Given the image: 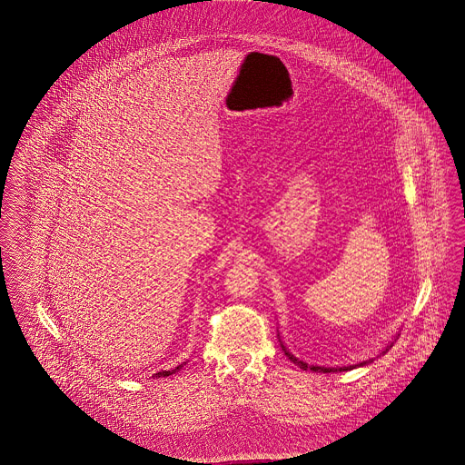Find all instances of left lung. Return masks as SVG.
Listing matches in <instances>:
<instances>
[{
	"label": "left lung",
	"mask_w": 465,
	"mask_h": 465,
	"mask_svg": "<svg viewBox=\"0 0 465 465\" xmlns=\"http://www.w3.org/2000/svg\"><path fill=\"white\" fill-rule=\"evenodd\" d=\"M284 347V345H282ZM391 347H392V343H391ZM391 347H387L385 351H383V354L391 349ZM286 351V349H284ZM286 355H288L289 359L294 362V364H298L300 368H303V370H312V371H321V373H334V371H349V370H354L355 366H364V364H368V361L366 362H359V364H355V366H341V368H321V366H309L307 362H303V361H298L296 357H292V355L289 354L288 351H286Z\"/></svg>",
	"instance_id": "8db88e82"
}]
</instances>
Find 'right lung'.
I'll use <instances>...</instances> for the list:
<instances>
[{"instance_id":"add662e5","label":"right lung","mask_w":465,"mask_h":465,"mask_svg":"<svg viewBox=\"0 0 465 465\" xmlns=\"http://www.w3.org/2000/svg\"><path fill=\"white\" fill-rule=\"evenodd\" d=\"M181 368H183V364H179L176 370H171V371H158V373H155V375H153V378H162V376L165 378V376L174 375V373H177V371H179Z\"/></svg>"}]
</instances>
